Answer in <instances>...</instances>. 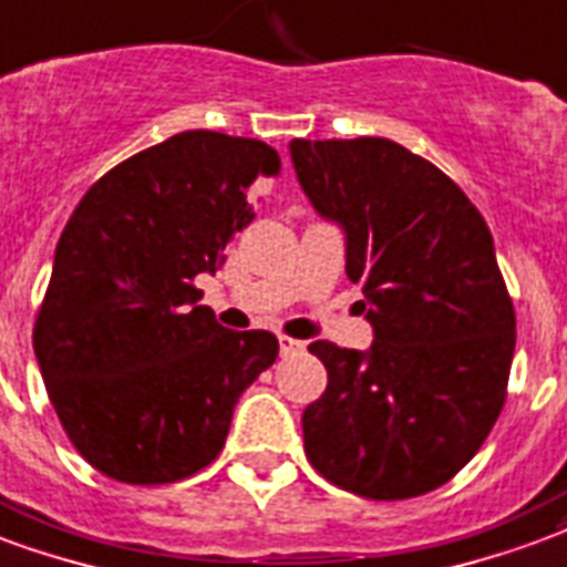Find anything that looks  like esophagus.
I'll return each instance as SVG.
<instances>
[{"label": "esophagus", "mask_w": 567, "mask_h": 567, "mask_svg": "<svg viewBox=\"0 0 567 567\" xmlns=\"http://www.w3.org/2000/svg\"><path fill=\"white\" fill-rule=\"evenodd\" d=\"M305 352V340H296V338H280V355L287 359V355H299Z\"/></svg>", "instance_id": "obj_1"}]
</instances>
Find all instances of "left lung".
<instances>
[{
    "mask_svg": "<svg viewBox=\"0 0 567 567\" xmlns=\"http://www.w3.org/2000/svg\"><path fill=\"white\" fill-rule=\"evenodd\" d=\"M292 167L347 233V278L373 326L368 352L329 340L305 415L310 466L368 499L451 481L499 419L517 319L481 212L440 167L385 137L292 140Z\"/></svg>",
    "mask_w": 567,
    "mask_h": 567,
    "instance_id": "8db88e82",
    "label": "left lung"
}]
</instances>
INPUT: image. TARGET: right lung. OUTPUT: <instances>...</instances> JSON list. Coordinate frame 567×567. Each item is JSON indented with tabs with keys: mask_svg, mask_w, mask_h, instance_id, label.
Segmentation results:
<instances>
[{
	"mask_svg": "<svg viewBox=\"0 0 567 567\" xmlns=\"http://www.w3.org/2000/svg\"><path fill=\"white\" fill-rule=\"evenodd\" d=\"M262 140L185 131L89 187L56 245L35 359L68 440L106 478L173 484L215 461L241 391L278 359L271 331H229L194 278L254 220L278 176Z\"/></svg>",
	"mask_w": 567,
	"mask_h": 567,
	"instance_id": "right-lung-1",
	"label": "right lung"
}]
</instances>
